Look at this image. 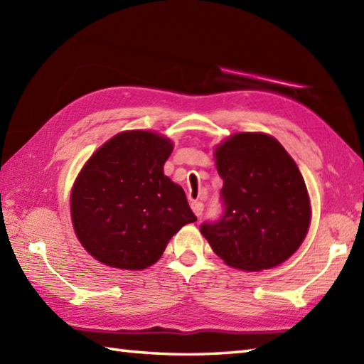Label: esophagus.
<instances>
[{
    "mask_svg": "<svg viewBox=\"0 0 364 364\" xmlns=\"http://www.w3.org/2000/svg\"><path fill=\"white\" fill-rule=\"evenodd\" d=\"M191 208H192V211L196 213L197 218H200V215H202V213H203V203H202V202H197V200H192V202H191Z\"/></svg>",
    "mask_w": 364,
    "mask_h": 364,
    "instance_id": "esophagus-1",
    "label": "esophagus"
}]
</instances>
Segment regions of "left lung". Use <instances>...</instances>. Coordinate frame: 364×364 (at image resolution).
<instances>
[{
  "label": "left lung",
  "mask_w": 364,
  "mask_h": 364,
  "mask_svg": "<svg viewBox=\"0 0 364 364\" xmlns=\"http://www.w3.org/2000/svg\"><path fill=\"white\" fill-rule=\"evenodd\" d=\"M223 180L219 220L200 227L214 253L241 270L270 269L296 252L310 228L304 176L275 137L237 133L215 149Z\"/></svg>",
  "instance_id": "8db88e82"
}]
</instances>
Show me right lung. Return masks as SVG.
I'll list each match as a JSON object with an SVG mask.
<instances>
[{
    "label": "right lung",
    "instance_id": "add662e5",
    "mask_svg": "<svg viewBox=\"0 0 364 364\" xmlns=\"http://www.w3.org/2000/svg\"><path fill=\"white\" fill-rule=\"evenodd\" d=\"M172 142L151 131H123L92 154L73 184L75 233L106 266L154 264L178 230L197 218L186 194L164 175Z\"/></svg>",
    "mask_w": 364,
    "mask_h": 364
}]
</instances>
